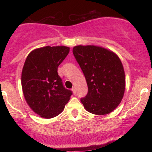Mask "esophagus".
<instances>
[{
	"label": "esophagus",
	"instance_id": "obj_1",
	"mask_svg": "<svg viewBox=\"0 0 152 152\" xmlns=\"http://www.w3.org/2000/svg\"><path fill=\"white\" fill-rule=\"evenodd\" d=\"M73 91V92H74V94H76V87L75 86H73V88H72V89H71Z\"/></svg>",
	"mask_w": 152,
	"mask_h": 152
}]
</instances>
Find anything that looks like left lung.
<instances>
[{
    "label": "left lung",
    "mask_w": 152,
    "mask_h": 152,
    "mask_svg": "<svg viewBox=\"0 0 152 152\" xmlns=\"http://www.w3.org/2000/svg\"><path fill=\"white\" fill-rule=\"evenodd\" d=\"M73 53L88 85V94L81 99L85 109L96 115L111 113L124 94L125 74L120 58L97 46H76Z\"/></svg>",
    "instance_id": "8db88e82"
}]
</instances>
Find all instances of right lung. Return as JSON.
Listing matches in <instances>:
<instances>
[{
  "label": "right lung",
  "instance_id": "obj_1",
  "mask_svg": "<svg viewBox=\"0 0 152 152\" xmlns=\"http://www.w3.org/2000/svg\"><path fill=\"white\" fill-rule=\"evenodd\" d=\"M67 46H45L28 55L21 74L24 97L35 113L50 118L64 109L72 92L63 86L58 67L69 53Z\"/></svg>",
  "mask_w": 152,
  "mask_h": 152
}]
</instances>
